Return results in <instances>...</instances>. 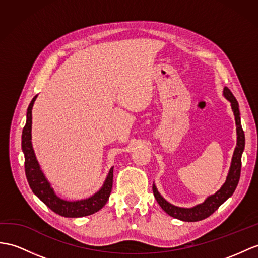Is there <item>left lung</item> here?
<instances>
[{
  "label": "left lung",
  "mask_w": 258,
  "mask_h": 258,
  "mask_svg": "<svg viewBox=\"0 0 258 258\" xmlns=\"http://www.w3.org/2000/svg\"><path fill=\"white\" fill-rule=\"evenodd\" d=\"M223 94L224 96L231 102L232 109H233V112H234L236 133H237V143H236V148L234 150L233 159H232V164H231L229 175L224 185L221 187V189L217 191L215 195H212V196L207 198L205 200V203L194 207V208L188 209V208H179V207L168 204L166 200L159 194V191L156 190L154 185L152 188L154 197L156 199V202H158V204L161 206V208L166 213H168L169 216L179 220H183V221H187V222L200 221V220H204L206 218H208L209 216H211L212 213L225 202V200L233 195L235 188L238 184V180H240L241 166H242V153L245 147V135L241 124L240 109H238V103L236 98L234 97V95L232 94V92L228 89V87H224Z\"/></svg>",
  "instance_id": "left-lung-1"
}]
</instances>
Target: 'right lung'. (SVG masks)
Listing matches in <instances>:
<instances>
[{"label":"right lung","mask_w":258,"mask_h":258,"mask_svg":"<svg viewBox=\"0 0 258 258\" xmlns=\"http://www.w3.org/2000/svg\"><path fill=\"white\" fill-rule=\"evenodd\" d=\"M36 97L37 95L31 99L27 108V119L22 134V149L25 155V174H26L29 187L43 204L62 217L80 218L93 215L94 212H97L103 208L110 196L114 167L110 168L102 189L91 198L79 200V202H67L56 196L48 180L43 176L38 162L36 160L33 146H31V109H33Z\"/></svg>","instance_id":"1"}]
</instances>
